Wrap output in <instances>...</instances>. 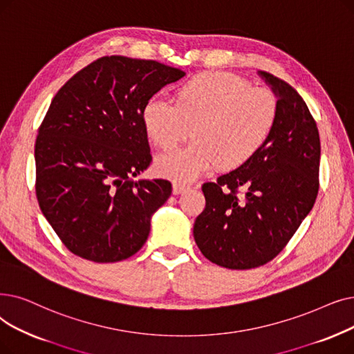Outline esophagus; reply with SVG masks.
I'll return each instance as SVG.
<instances>
[{"instance_id": "1", "label": "esophagus", "mask_w": 354, "mask_h": 354, "mask_svg": "<svg viewBox=\"0 0 354 354\" xmlns=\"http://www.w3.org/2000/svg\"><path fill=\"white\" fill-rule=\"evenodd\" d=\"M188 189H189V187L185 185V183H182V182H174V185H172V191H174L175 195L187 192Z\"/></svg>"}]
</instances>
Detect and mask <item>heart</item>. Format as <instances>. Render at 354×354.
<instances>
[{
  "instance_id": "1",
  "label": "heart",
  "mask_w": 354,
  "mask_h": 354,
  "mask_svg": "<svg viewBox=\"0 0 354 354\" xmlns=\"http://www.w3.org/2000/svg\"><path fill=\"white\" fill-rule=\"evenodd\" d=\"M279 117L272 91L227 72H204L182 84L175 104L151 97L142 109L149 140L172 150L191 136L195 142L158 158L160 176L189 182L214 166L233 171L249 163L269 142Z\"/></svg>"
}]
</instances>
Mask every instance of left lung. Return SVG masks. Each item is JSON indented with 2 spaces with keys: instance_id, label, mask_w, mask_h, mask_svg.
Instances as JSON below:
<instances>
[{
  "instance_id": "1",
  "label": "left lung",
  "mask_w": 354,
  "mask_h": 354,
  "mask_svg": "<svg viewBox=\"0 0 354 354\" xmlns=\"http://www.w3.org/2000/svg\"><path fill=\"white\" fill-rule=\"evenodd\" d=\"M259 76L279 104L273 134L257 155L217 182L203 185L205 208L194 239L212 263L253 269L278 256L314 207L318 194L319 134L298 92L268 72ZM246 189L240 202L236 192Z\"/></svg>"
}]
</instances>
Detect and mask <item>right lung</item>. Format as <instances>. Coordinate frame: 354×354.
I'll list each match as a JSON object with an SVG mask.
<instances>
[{
    "label": "right lung",
    "instance_id": "1",
    "mask_svg": "<svg viewBox=\"0 0 354 354\" xmlns=\"http://www.w3.org/2000/svg\"><path fill=\"white\" fill-rule=\"evenodd\" d=\"M185 72L104 56L57 91L35 146L36 195L55 233L76 256L113 263L139 252L151 215L172 194L165 179L134 180L151 162L142 109Z\"/></svg>",
    "mask_w": 354,
    "mask_h": 354
}]
</instances>
